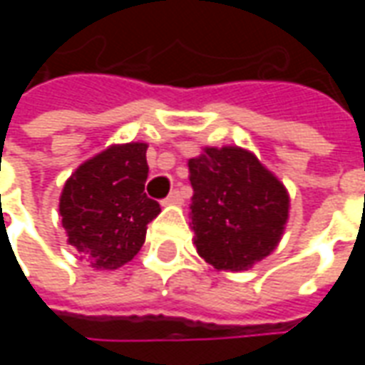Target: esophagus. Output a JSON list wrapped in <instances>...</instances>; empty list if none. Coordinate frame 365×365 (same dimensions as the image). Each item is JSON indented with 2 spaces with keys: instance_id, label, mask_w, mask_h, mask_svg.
I'll return each instance as SVG.
<instances>
[{
  "instance_id": "esophagus-1",
  "label": "esophagus",
  "mask_w": 365,
  "mask_h": 365,
  "mask_svg": "<svg viewBox=\"0 0 365 365\" xmlns=\"http://www.w3.org/2000/svg\"><path fill=\"white\" fill-rule=\"evenodd\" d=\"M182 203H183V195L180 190H174L166 199H164V201H162V205H182Z\"/></svg>"
}]
</instances>
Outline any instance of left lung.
I'll list each match as a JSON object with an SVG mask.
<instances>
[{
	"mask_svg": "<svg viewBox=\"0 0 365 365\" xmlns=\"http://www.w3.org/2000/svg\"><path fill=\"white\" fill-rule=\"evenodd\" d=\"M187 166L199 256L219 272H242L274 252L289 219L279 178L240 146H205Z\"/></svg>",
	"mask_w": 365,
	"mask_h": 365,
	"instance_id": "left-lung-1",
	"label": "left lung"
}]
</instances>
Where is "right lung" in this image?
Returning a JSON list of instances; mask_svg holds the SVG:
<instances>
[{"label": "right lung", "instance_id": "obj_1", "mask_svg": "<svg viewBox=\"0 0 365 365\" xmlns=\"http://www.w3.org/2000/svg\"><path fill=\"white\" fill-rule=\"evenodd\" d=\"M146 143L111 144L76 168L60 193L68 245L93 269H117L143 248L160 205L146 197Z\"/></svg>", "mask_w": 365, "mask_h": 365}]
</instances>
